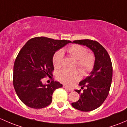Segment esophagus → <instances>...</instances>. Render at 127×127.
Here are the masks:
<instances>
[{"label":"esophagus","instance_id":"esophagus-1","mask_svg":"<svg viewBox=\"0 0 127 127\" xmlns=\"http://www.w3.org/2000/svg\"><path fill=\"white\" fill-rule=\"evenodd\" d=\"M63 87H64V88H65V89L68 90L69 91H73V89H71V88H69L68 87H67V86H63Z\"/></svg>","mask_w":127,"mask_h":127}]
</instances>
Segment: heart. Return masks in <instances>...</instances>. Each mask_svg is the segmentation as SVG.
<instances>
[{"label":"heart","mask_w":127,"mask_h":127,"mask_svg":"<svg viewBox=\"0 0 127 127\" xmlns=\"http://www.w3.org/2000/svg\"><path fill=\"white\" fill-rule=\"evenodd\" d=\"M67 52L71 57L76 60V65L83 74H87L92 71L95 65V56L92 53H87V49L83 46L74 44L68 48ZM64 57L62 51H59L53 56V62L54 67L61 66ZM81 74L78 70L64 69L57 73V78L64 84L71 86L80 79Z\"/></svg>","instance_id":"1"}]
</instances>
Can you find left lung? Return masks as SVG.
<instances>
[{
  "label": "left lung",
  "instance_id": "1",
  "mask_svg": "<svg viewBox=\"0 0 127 127\" xmlns=\"http://www.w3.org/2000/svg\"><path fill=\"white\" fill-rule=\"evenodd\" d=\"M73 43L86 46L92 51L95 56V65L89 76L79 83L81 90H75L80 94L79 100L72 103L75 109L88 112L100 107L108 96L111 85L112 66L107 51L98 42L94 40H74Z\"/></svg>",
  "mask_w": 127,
  "mask_h": 127
}]
</instances>
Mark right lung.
<instances>
[{
  "mask_svg": "<svg viewBox=\"0 0 127 127\" xmlns=\"http://www.w3.org/2000/svg\"><path fill=\"white\" fill-rule=\"evenodd\" d=\"M71 42L38 36L29 40L21 49L14 64L13 82L17 95L26 106L40 109L51 103L53 92L62 84L54 81L43 84L42 79L52 75L55 53Z\"/></svg>",
  "mask_w": 127,
  "mask_h": 127,
  "instance_id": "1",
  "label": "right lung"
}]
</instances>
